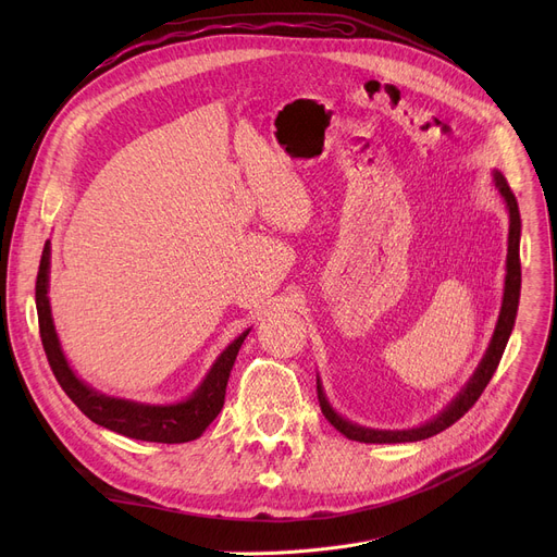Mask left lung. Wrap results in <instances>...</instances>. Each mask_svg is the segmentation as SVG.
<instances>
[{"mask_svg": "<svg viewBox=\"0 0 557 557\" xmlns=\"http://www.w3.org/2000/svg\"><path fill=\"white\" fill-rule=\"evenodd\" d=\"M496 187H499L502 196L506 198L508 212H510V234H508V275H506V290H504V305H502V313H499V323H496L492 343L487 347V352L481 361V366L476 368L474 376L467 382V386L462 388V393L445 408V411L437 416L433 422H426L420 429H408V431H374V429H363L357 424H349L347 420H343L341 416H336L332 411V406L327 404L323 388L318 384V401H320V411L327 418V422L341 431L349 441L357 443H372V445H391V443H416V441H424V437H431L435 433H441L445 429H449L454 422H458L470 408L479 401L481 393L485 391V386L490 384L492 374L496 372V366H499L506 343L510 338V332L515 327V318H517V307H519V290H521V263H519V234H521V219H519V208H517V198L508 185V181L504 175L496 171L494 173Z\"/></svg>", "mask_w": 557, "mask_h": 557, "instance_id": "left-lung-1", "label": "left lung"}]
</instances>
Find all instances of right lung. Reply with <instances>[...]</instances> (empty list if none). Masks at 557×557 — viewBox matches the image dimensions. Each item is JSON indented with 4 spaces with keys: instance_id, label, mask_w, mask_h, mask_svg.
<instances>
[{
    "instance_id": "add662e5",
    "label": "right lung",
    "mask_w": 557,
    "mask_h": 557,
    "mask_svg": "<svg viewBox=\"0 0 557 557\" xmlns=\"http://www.w3.org/2000/svg\"><path fill=\"white\" fill-rule=\"evenodd\" d=\"M47 273H49V244H45L38 277H36L38 327H40L42 347L55 382L61 384L65 395L81 408V413L90 418L95 424L106 426L114 433H122L126 437H135V441L166 443V445L196 441V437L212 424V420L223 408L230 370L234 366V359L239 355V347L248 336V332H244L237 341L225 347V352L212 366L210 374L205 376L200 388L187 401L169 404V406H149V404H137L128 399L106 397L92 388H87L81 379H76V374L72 372V368L63 357V349L58 345L53 323H51L49 298H47V280H49Z\"/></svg>"
}]
</instances>
